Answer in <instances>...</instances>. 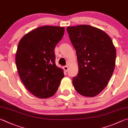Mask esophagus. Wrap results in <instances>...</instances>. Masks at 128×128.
Listing matches in <instances>:
<instances>
[{
    "label": "esophagus",
    "instance_id": "34e87169",
    "mask_svg": "<svg viewBox=\"0 0 128 128\" xmlns=\"http://www.w3.org/2000/svg\"><path fill=\"white\" fill-rule=\"evenodd\" d=\"M64 70L66 71V72H68V66H64Z\"/></svg>",
    "mask_w": 128,
    "mask_h": 128
}]
</instances>
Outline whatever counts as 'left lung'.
<instances>
[{
	"label": "left lung",
	"instance_id": "obj_1",
	"mask_svg": "<svg viewBox=\"0 0 128 128\" xmlns=\"http://www.w3.org/2000/svg\"><path fill=\"white\" fill-rule=\"evenodd\" d=\"M76 50L79 66L72 79L74 88L86 97H94L106 88L115 66L116 52L111 38L100 29L81 24L67 28Z\"/></svg>",
	"mask_w": 128,
	"mask_h": 128
}]
</instances>
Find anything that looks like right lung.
<instances>
[{
  "instance_id": "obj_1",
  "label": "right lung",
  "mask_w": 128,
  "mask_h": 128,
  "mask_svg": "<svg viewBox=\"0 0 128 128\" xmlns=\"http://www.w3.org/2000/svg\"><path fill=\"white\" fill-rule=\"evenodd\" d=\"M64 28L39 27L20 40L16 63L21 81L27 89L40 98L53 96L64 77L56 65L54 48L64 35Z\"/></svg>"
}]
</instances>
